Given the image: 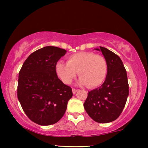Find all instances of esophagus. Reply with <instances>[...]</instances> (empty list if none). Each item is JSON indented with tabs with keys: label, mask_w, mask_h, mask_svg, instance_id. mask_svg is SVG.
<instances>
[{
	"label": "esophagus",
	"mask_w": 148,
	"mask_h": 148,
	"mask_svg": "<svg viewBox=\"0 0 148 148\" xmlns=\"http://www.w3.org/2000/svg\"><path fill=\"white\" fill-rule=\"evenodd\" d=\"M72 93H73L74 94H75V93H76L77 92V90L75 89V88H72Z\"/></svg>",
	"instance_id": "1"
}]
</instances>
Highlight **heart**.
I'll return each instance as SVG.
<instances>
[{
  "mask_svg": "<svg viewBox=\"0 0 148 148\" xmlns=\"http://www.w3.org/2000/svg\"><path fill=\"white\" fill-rule=\"evenodd\" d=\"M56 72L65 84H70L75 77L80 76L78 83L90 88L100 86L108 73V63L103 56L93 52H79L69 56L67 62L60 61Z\"/></svg>",
  "mask_w": 148,
  "mask_h": 148,
  "instance_id": "1",
  "label": "heart"
}]
</instances>
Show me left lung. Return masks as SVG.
Masks as SVG:
<instances>
[{"instance_id": "obj_1", "label": "left lung", "mask_w": 148, "mask_h": 148, "mask_svg": "<svg viewBox=\"0 0 148 148\" xmlns=\"http://www.w3.org/2000/svg\"><path fill=\"white\" fill-rule=\"evenodd\" d=\"M108 63V73L101 86L88 92L84 103L88 114L94 121L107 123L116 120L126 104L129 87L126 69L121 58L108 49L100 46Z\"/></svg>"}]
</instances>
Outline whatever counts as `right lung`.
<instances>
[{
    "mask_svg": "<svg viewBox=\"0 0 148 148\" xmlns=\"http://www.w3.org/2000/svg\"><path fill=\"white\" fill-rule=\"evenodd\" d=\"M65 49L46 46L29 55L19 72L17 95L31 121L39 125L56 123L64 115L72 88L63 83L55 67Z\"/></svg>",
    "mask_w": 148,
    "mask_h": 148,
    "instance_id": "1",
    "label": "right lung"
}]
</instances>
